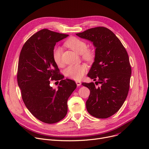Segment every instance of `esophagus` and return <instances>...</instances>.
Segmentation results:
<instances>
[{
    "label": "esophagus",
    "instance_id": "1",
    "mask_svg": "<svg viewBox=\"0 0 149 149\" xmlns=\"http://www.w3.org/2000/svg\"><path fill=\"white\" fill-rule=\"evenodd\" d=\"M75 83H76L77 86H81V82L80 81H76Z\"/></svg>",
    "mask_w": 149,
    "mask_h": 149
}]
</instances>
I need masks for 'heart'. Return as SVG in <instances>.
Listing matches in <instances>:
<instances>
[{
  "mask_svg": "<svg viewBox=\"0 0 149 149\" xmlns=\"http://www.w3.org/2000/svg\"><path fill=\"white\" fill-rule=\"evenodd\" d=\"M65 46L70 48L79 55H82L83 58L86 61L90 62L94 58L93 53L87 49V44L77 37H71L65 42ZM62 50L60 47L54 48L53 50V59L58 66L62 65ZM87 66L85 65L80 64L71 65L67 67L65 70V75L71 79L79 80L81 79L87 71Z\"/></svg>",
  "mask_w": 149,
  "mask_h": 149,
  "instance_id": "obj_1",
  "label": "heart"
}]
</instances>
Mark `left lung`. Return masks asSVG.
<instances>
[{
    "instance_id": "left-lung-1",
    "label": "left lung",
    "mask_w": 149,
    "mask_h": 149,
    "mask_svg": "<svg viewBox=\"0 0 149 149\" xmlns=\"http://www.w3.org/2000/svg\"><path fill=\"white\" fill-rule=\"evenodd\" d=\"M93 42L95 58L87 76L95 81L83 83L90 91L86 101L88 112L97 118H107L124 104L130 88L131 68L127 50L109 29L98 26L76 34Z\"/></svg>"
}]
</instances>
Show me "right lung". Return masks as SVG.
I'll return each instance as SVG.
<instances>
[{"label":"right lung","mask_w":149,"mask_h":149,"mask_svg":"<svg viewBox=\"0 0 149 149\" xmlns=\"http://www.w3.org/2000/svg\"><path fill=\"white\" fill-rule=\"evenodd\" d=\"M68 36L43 29L27 40L20 53L17 81L22 99L31 114L46 124L65 118L68 99L77 87L74 81L63 79L52 55L56 43ZM53 80H61L57 90L49 86Z\"/></svg>","instance_id":"right-lung-1"}]
</instances>
